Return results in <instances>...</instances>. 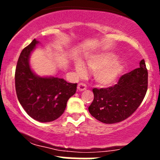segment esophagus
<instances>
[{
  "instance_id": "1",
  "label": "esophagus",
  "mask_w": 160,
  "mask_h": 160,
  "mask_svg": "<svg viewBox=\"0 0 160 160\" xmlns=\"http://www.w3.org/2000/svg\"><path fill=\"white\" fill-rule=\"evenodd\" d=\"M87 89V85L84 84V83H79L78 85H77V90H79V91H83V90H85Z\"/></svg>"
}]
</instances>
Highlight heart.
I'll use <instances>...</instances> for the list:
<instances>
[{
	"label": "heart",
	"instance_id": "obj_1",
	"mask_svg": "<svg viewBox=\"0 0 160 160\" xmlns=\"http://www.w3.org/2000/svg\"><path fill=\"white\" fill-rule=\"evenodd\" d=\"M118 56L111 52H102L90 56L86 64L90 70L94 72V80L101 88H110L116 83L123 71V64L117 59ZM77 76L86 75L87 69L83 62L77 60L74 64Z\"/></svg>",
	"mask_w": 160,
	"mask_h": 160
}]
</instances>
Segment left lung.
Instances as JSON below:
<instances>
[{
    "label": "left lung",
    "mask_w": 160,
    "mask_h": 160,
    "mask_svg": "<svg viewBox=\"0 0 160 160\" xmlns=\"http://www.w3.org/2000/svg\"><path fill=\"white\" fill-rule=\"evenodd\" d=\"M148 72L144 59L139 67L119 79L118 84L108 88H93V101L88 108L90 114L105 124L120 122L132 115L146 96Z\"/></svg>",
    "instance_id": "left-lung-1"
}]
</instances>
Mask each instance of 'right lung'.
Returning <instances> with one entry per match:
<instances>
[{
	"instance_id": "add662e5",
	"label": "right lung",
	"mask_w": 160,
	"mask_h": 160,
	"mask_svg": "<svg viewBox=\"0 0 160 160\" xmlns=\"http://www.w3.org/2000/svg\"><path fill=\"white\" fill-rule=\"evenodd\" d=\"M34 39L22 51L15 70V89L18 99L27 114L40 122L55 121L63 114L67 103L77 90V83L64 79L40 77L30 65V56L36 46Z\"/></svg>"
}]
</instances>
